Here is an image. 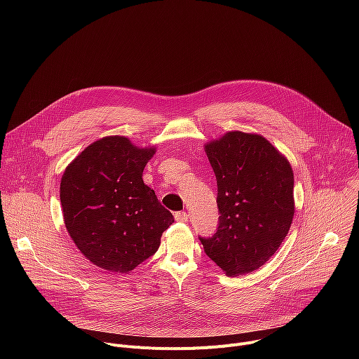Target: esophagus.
Wrapping results in <instances>:
<instances>
[{
    "instance_id": "obj_1",
    "label": "esophagus",
    "mask_w": 359,
    "mask_h": 359,
    "mask_svg": "<svg viewBox=\"0 0 359 359\" xmlns=\"http://www.w3.org/2000/svg\"><path fill=\"white\" fill-rule=\"evenodd\" d=\"M175 219H176V222L186 223V222L189 220V215H187L186 212H177V213L175 215Z\"/></svg>"
}]
</instances>
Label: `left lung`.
Here are the masks:
<instances>
[{
	"label": "left lung",
	"instance_id": "8db88e82",
	"mask_svg": "<svg viewBox=\"0 0 359 359\" xmlns=\"http://www.w3.org/2000/svg\"><path fill=\"white\" fill-rule=\"evenodd\" d=\"M217 180L219 227L200 238L204 251L229 276L260 269L292 223L294 173L288 159L259 133L231 130L204 143Z\"/></svg>",
	"mask_w": 359,
	"mask_h": 359
}]
</instances>
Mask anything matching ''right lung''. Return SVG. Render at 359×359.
<instances>
[{
    "label": "right lung",
    "mask_w": 359,
    "mask_h": 359,
    "mask_svg": "<svg viewBox=\"0 0 359 359\" xmlns=\"http://www.w3.org/2000/svg\"><path fill=\"white\" fill-rule=\"evenodd\" d=\"M156 146L105 136L67 166L60 197L67 231L85 257L104 270L129 273L155 254L173 215L143 183Z\"/></svg>",
    "instance_id": "obj_1"
}]
</instances>
